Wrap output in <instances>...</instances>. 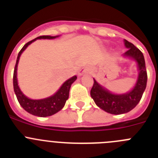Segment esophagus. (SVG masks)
Returning a JSON list of instances; mask_svg holds the SVG:
<instances>
[{
  "mask_svg": "<svg viewBox=\"0 0 158 158\" xmlns=\"http://www.w3.org/2000/svg\"><path fill=\"white\" fill-rule=\"evenodd\" d=\"M89 72H90V69L88 68V67H85V68H83V69H81L80 71H79L78 75H79V76H81V75L84 74V73H88Z\"/></svg>",
  "mask_w": 158,
  "mask_h": 158,
  "instance_id": "obj_1",
  "label": "esophagus"
}]
</instances>
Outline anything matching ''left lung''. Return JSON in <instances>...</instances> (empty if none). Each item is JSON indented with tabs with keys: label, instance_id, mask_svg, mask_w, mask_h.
Returning a JSON list of instances; mask_svg holds the SVG:
<instances>
[{
	"label": "left lung",
	"instance_id": "obj_1",
	"mask_svg": "<svg viewBox=\"0 0 158 158\" xmlns=\"http://www.w3.org/2000/svg\"><path fill=\"white\" fill-rule=\"evenodd\" d=\"M123 42L127 51L123 54V57L134 60L139 70L134 87L127 93H114L101 85L93 78L94 83L90 92V95L96 105L100 109L113 115L127 113L135 108L142 98L147 82V73L143 54L127 40H124Z\"/></svg>",
	"mask_w": 158,
	"mask_h": 158
}]
</instances>
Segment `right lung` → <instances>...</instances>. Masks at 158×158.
I'll use <instances>...</instances> for the list:
<instances>
[{"label": "right lung", "instance_id": "1", "mask_svg": "<svg viewBox=\"0 0 158 158\" xmlns=\"http://www.w3.org/2000/svg\"><path fill=\"white\" fill-rule=\"evenodd\" d=\"M60 35H43L40 37L35 38V40L28 42L23 47V48L20 50V51L18 54L17 59H16V63L15 65V69H14L13 73V88L14 92L16 94L17 100L19 101V104L21 105L23 109L28 113L31 114L35 116L40 117H47L51 116V115H54L55 113L58 112L60 110H62L65 106V102L69 98V89H70L72 84L77 80V76H73L69 79L65 81L62 86L59 88L56 93L53 94L52 96L46 97L43 99H39V100H33L27 96H25L23 92L20 90L19 86L18 85L17 80V67L19 60L20 58V55L22 53L26 50L27 47L30 44H31L33 42L36 41L37 40H54L58 38Z\"/></svg>", "mask_w": 158, "mask_h": 158}]
</instances>
